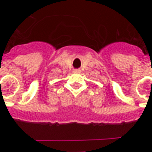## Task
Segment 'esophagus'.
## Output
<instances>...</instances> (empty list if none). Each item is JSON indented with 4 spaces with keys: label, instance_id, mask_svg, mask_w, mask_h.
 I'll return each mask as SVG.
<instances>
[{
    "label": "esophagus",
    "instance_id": "esophagus-1",
    "mask_svg": "<svg viewBox=\"0 0 152 152\" xmlns=\"http://www.w3.org/2000/svg\"><path fill=\"white\" fill-rule=\"evenodd\" d=\"M80 72V69H73L74 73H79Z\"/></svg>",
    "mask_w": 152,
    "mask_h": 152
}]
</instances>
